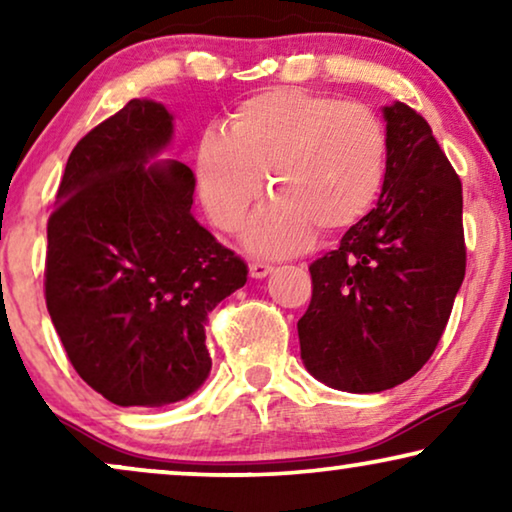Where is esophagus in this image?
<instances>
[{"label": "esophagus", "instance_id": "esophagus-1", "mask_svg": "<svg viewBox=\"0 0 512 512\" xmlns=\"http://www.w3.org/2000/svg\"><path fill=\"white\" fill-rule=\"evenodd\" d=\"M272 272V265L270 263H265V261H254V263H249V275L254 277V279H263V277H268Z\"/></svg>", "mask_w": 512, "mask_h": 512}]
</instances>
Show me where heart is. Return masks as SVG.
<instances>
[{
  "label": "heart",
  "mask_w": 512,
  "mask_h": 512,
  "mask_svg": "<svg viewBox=\"0 0 512 512\" xmlns=\"http://www.w3.org/2000/svg\"><path fill=\"white\" fill-rule=\"evenodd\" d=\"M389 165L387 128L375 111L300 88H272L237 104L226 135L207 132L195 184L216 228L235 233L268 188L244 242L256 254H293L314 230L342 233L380 198Z\"/></svg>",
  "instance_id": "b5f03b06"
}]
</instances>
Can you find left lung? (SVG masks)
Returning <instances> with one entry per match:
<instances>
[{"label":"left lung","mask_w":512,"mask_h":512,"mask_svg":"<svg viewBox=\"0 0 512 512\" xmlns=\"http://www.w3.org/2000/svg\"><path fill=\"white\" fill-rule=\"evenodd\" d=\"M382 116L380 200L310 265L312 300L298 321L305 368L349 394L396 387L431 359L466 275L457 172L415 109L394 102Z\"/></svg>","instance_id":"left-lung-1"}]
</instances>
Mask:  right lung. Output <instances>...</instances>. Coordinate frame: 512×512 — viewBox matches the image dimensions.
<instances>
[{
  "label": "right lung",
  "instance_id": "obj_1",
  "mask_svg": "<svg viewBox=\"0 0 512 512\" xmlns=\"http://www.w3.org/2000/svg\"><path fill=\"white\" fill-rule=\"evenodd\" d=\"M172 114L130 100L74 146L48 219L46 307L97 394L160 408L212 370L207 314L247 284V265L191 212L195 177L158 160Z\"/></svg>",
  "mask_w": 512,
  "mask_h": 512
}]
</instances>
